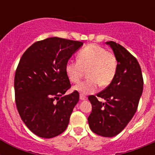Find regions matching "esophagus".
<instances>
[{"instance_id":"1","label":"esophagus","mask_w":155,"mask_h":155,"mask_svg":"<svg viewBox=\"0 0 155 155\" xmlns=\"http://www.w3.org/2000/svg\"><path fill=\"white\" fill-rule=\"evenodd\" d=\"M86 96L85 95H83V94H80V99L81 100H85L86 99Z\"/></svg>"}]
</instances>
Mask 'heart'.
<instances>
[{"label": "heart", "instance_id": "heart-1", "mask_svg": "<svg viewBox=\"0 0 155 155\" xmlns=\"http://www.w3.org/2000/svg\"><path fill=\"white\" fill-rule=\"evenodd\" d=\"M65 71L73 83H78L87 71L89 78L75 85L74 89L83 95L92 94L99 85L106 87L112 83L117 71V60L113 53L91 44L79 52L78 61L69 60L67 62Z\"/></svg>", "mask_w": 155, "mask_h": 155}]
</instances>
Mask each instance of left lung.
<instances>
[{
    "label": "left lung",
    "instance_id": "1",
    "mask_svg": "<svg viewBox=\"0 0 155 155\" xmlns=\"http://www.w3.org/2000/svg\"><path fill=\"white\" fill-rule=\"evenodd\" d=\"M117 60V71L114 79L97 96L89 95L92 106L87 121L92 132L99 136L112 137L120 134L136 113L143 92V79L141 68L137 60L124 46L109 41Z\"/></svg>",
    "mask_w": 155,
    "mask_h": 155
}]
</instances>
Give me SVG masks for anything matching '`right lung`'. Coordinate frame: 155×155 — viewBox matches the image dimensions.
<instances>
[{
    "label": "right lung",
    "mask_w": 155,
    "mask_h": 155,
    "mask_svg": "<svg viewBox=\"0 0 155 155\" xmlns=\"http://www.w3.org/2000/svg\"><path fill=\"white\" fill-rule=\"evenodd\" d=\"M82 45L51 37L35 42L20 59L15 75L16 106L24 124L37 136L54 137L68 127L79 93L64 96L71 87L65 67Z\"/></svg>",
    "instance_id": "obj_1"
}]
</instances>
